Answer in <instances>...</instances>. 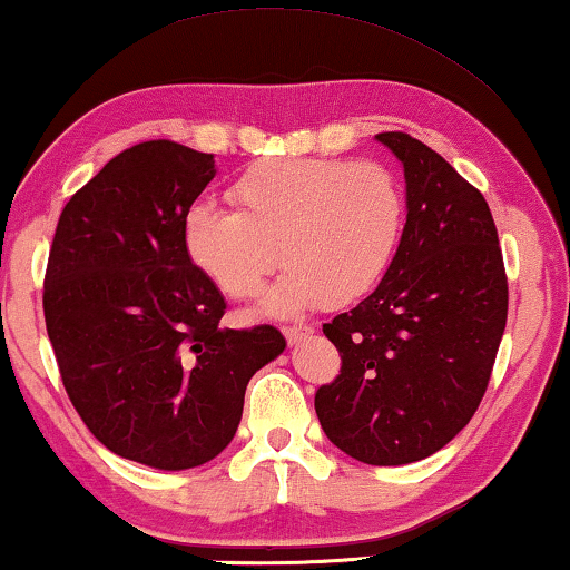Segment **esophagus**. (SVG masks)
Instances as JSON below:
<instances>
[{
	"mask_svg": "<svg viewBox=\"0 0 570 570\" xmlns=\"http://www.w3.org/2000/svg\"><path fill=\"white\" fill-rule=\"evenodd\" d=\"M315 331H312L309 325H294V327H284V335H286V341L292 343V346H296V343L299 341H304L307 338V335H312Z\"/></svg>",
	"mask_w": 570,
	"mask_h": 570,
	"instance_id": "obj_1",
	"label": "esophagus"
}]
</instances>
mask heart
<instances>
[{
  "label": "heart",
  "instance_id": "1",
  "mask_svg": "<svg viewBox=\"0 0 570 570\" xmlns=\"http://www.w3.org/2000/svg\"><path fill=\"white\" fill-rule=\"evenodd\" d=\"M229 196L237 212L190 206L183 243L232 299L258 294L282 258L286 271L261 302L266 315L362 299L387 274L403 237V188L380 163L271 159L239 175Z\"/></svg>",
  "mask_w": 570,
  "mask_h": 570
}]
</instances>
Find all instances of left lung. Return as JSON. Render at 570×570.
I'll list each match as a JSON object with an SVG mask.
<instances>
[{
  "label": "left lung",
  "instance_id": "1",
  "mask_svg": "<svg viewBox=\"0 0 570 570\" xmlns=\"http://www.w3.org/2000/svg\"><path fill=\"white\" fill-rule=\"evenodd\" d=\"M374 139L403 165L407 219L380 286L323 325L343 366L315 411L341 452L387 468L439 452L475 415L509 286L483 194L413 136Z\"/></svg>",
  "mask_w": 570,
  "mask_h": 570
}]
</instances>
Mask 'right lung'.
<instances>
[{
    "mask_svg": "<svg viewBox=\"0 0 570 570\" xmlns=\"http://www.w3.org/2000/svg\"><path fill=\"white\" fill-rule=\"evenodd\" d=\"M214 155L144 141L63 206L43 315L61 382L102 446L155 470L214 460L243 419L245 387L284 354L271 325L222 327L227 302L186 253L183 222Z\"/></svg>",
    "mask_w": 570,
    "mask_h": 570,
    "instance_id": "obj_1",
    "label": "right lung"
}]
</instances>
